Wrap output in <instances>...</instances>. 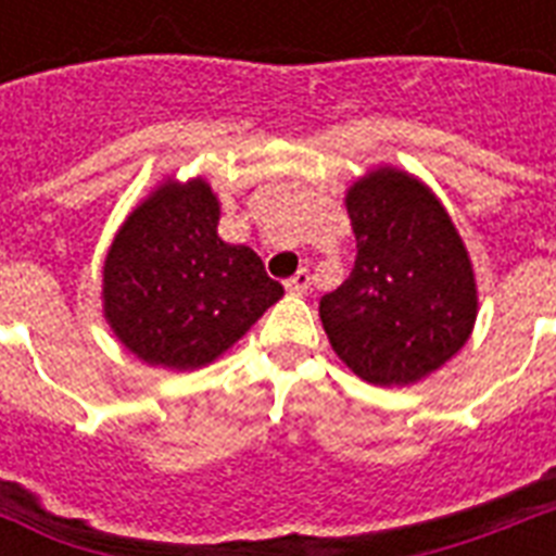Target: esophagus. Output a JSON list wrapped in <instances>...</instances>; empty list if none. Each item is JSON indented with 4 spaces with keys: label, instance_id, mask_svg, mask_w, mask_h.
<instances>
[{
    "label": "esophagus",
    "instance_id": "34e87169",
    "mask_svg": "<svg viewBox=\"0 0 556 556\" xmlns=\"http://www.w3.org/2000/svg\"><path fill=\"white\" fill-rule=\"evenodd\" d=\"M308 286H312V277H308V270H296L294 277L286 279V291L288 294H305L308 291Z\"/></svg>",
    "mask_w": 556,
    "mask_h": 556
}]
</instances>
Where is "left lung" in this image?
Listing matches in <instances>:
<instances>
[{"label":"left lung","mask_w":556,"mask_h":556,"mask_svg":"<svg viewBox=\"0 0 556 556\" xmlns=\"http://www.w3.org/2000/svg\"><path fill=\"white\" fill-rule=\"evenodd\" d=\"M357 256L320 300L331 349L375 387H409L447 364L476 323V279L453 218L427 185L380 167L349 187Z\"/></svg>","instance_id":"8db88e82"}]
</instances>
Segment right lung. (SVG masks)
<instances>
[{"label": "right lung", "mask_w": 556, "mask_h": 556, "mask_svg": "<svg viewBox=\"0 0 556 556\" xmlns=\"http://www.w3.org/2000/svg\"><path fill=\"white\" fill-rule=\"evenodd\" d=\"M204 178L164 181L126 216L103 265V314L143 364L199 369L233 346L282 286L251 248L216 233Z\"/></svg>", "instance_id": "add662e5"}]
</instances>
